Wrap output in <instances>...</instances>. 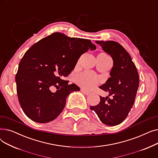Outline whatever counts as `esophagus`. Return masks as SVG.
I'll return each instance as SVG.
<instances>
[{
  "label": "esophagus",
  "instance_id": "1",
  "mask_svg": "<svg viewBox=\"0 0 158 158\" xmlns=\"http://www.w3.org/2000/svg\"><path fill=\"white\" fill-rule=\"evenodd\" d=\"M81 92L83 93V94H85V95H89L90 93L89 92H88V91H86V89H83V88H81Z\"/></svg>",
  "mask_w": 158,
  "mask_h": 158
}]
</instances>
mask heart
<instances>
[{
  "instance_id": "b5f03b06",
  "label": "heart",
  "mask_w": 158,
  "mask_h": 158,
  "mask_svg": "<svg viewBox=\"0 0 158 158\" xmlns=\"http://www.w3.org/2000/svg\"><path fill=\"white\" fill-rule=\"evenodd\" d=\"M98 56L102 58H110L106 53H101ZM76 82L78 85L82 88L90 89L97 85L98 79L92 72H86L78 75L76 78Z\"/></svg>"
}]
</instances>
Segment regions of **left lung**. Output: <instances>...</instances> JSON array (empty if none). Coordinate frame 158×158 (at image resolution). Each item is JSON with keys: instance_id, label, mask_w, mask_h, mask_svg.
<instances>
[{"instance_id": "8db88e82", "label": "left lung", "mask_w": 158, "mask_h": 158, "mask_svg": "<svg viewBox=\"0 0 158 158\" xmlns=\"http://www.w3.org/2000/svg\"><path fill=\"white\" fill-rule=\"evenodd\" d=\"M96 43L113 58L111 77L99 86L109 92L112 98L100 96V102L91 106L90 109L103 123L117 126L126 119L134 104L139 86V75L129 54L120 44L114 41H97Z\"/></svg>"}]
</instances>
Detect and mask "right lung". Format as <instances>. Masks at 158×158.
<instances>
[{
    "mask_svg": "<svg viewBox=\"0 0 158 158\" xmlns=\"http://www.w3.org/2000/svg\"><path fill=\"white\" fill-rule=\"evenodd\" d=\"M95 49L89 40L54 32L27 50L19 63L15 81L19 103L28 118L47 123L60 115L66 97L80 90L63 78L71 73L82 54ZM52 86L58 88L55 93L50 91Z\"/></svg>",
    "mask_w": 158,
    "mask_h": 158,
    "instance_id": "add662e5",
    "label": "right lung"
}]
</instances>
